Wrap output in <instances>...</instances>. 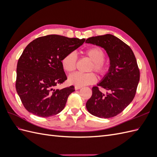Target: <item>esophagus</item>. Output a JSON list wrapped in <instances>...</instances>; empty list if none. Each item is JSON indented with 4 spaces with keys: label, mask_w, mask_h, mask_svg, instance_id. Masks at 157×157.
Instances as JSON below:
<instances>
[{
    "label": "esophagus",
    "mask_w": 157,
    "mask_h": 157,
    "mask_svg": "<svg viewBox=\"0 0 157 157\" xmlns=\"http://www.w3.org/2000/svg\"><path fill=\"white\" fill-rule=\"evenodd\" d=\"M80 88H82V87H81V86H75V89L76 90H79V89H80Z\"/></svg>",
    "instance_id": "obj_1"
}]
</instances>
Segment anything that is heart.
Here are the masks:
<instances>
[{
    "label": "heart",
    "instance_id": "obj_1",
    "mask_svg": "<svg viewBox=\"0 0 157 157\" xmlns=\"http://www.w3.org/2000/svg\"><path fill=\"white\" fill-rule=\"evenodd\" d=\"M84 54L92 61L88 71L94 70L101 76H104L107 74L109 71V66L104 61L105 58V53L101 48L97 46L90 48L84 50ZM77 61V55L74 52H70L63 57L61 60V64L65 72L70 73L75 70ZM96 80V76L93 73H75L71 75L68 78V82L70 84L81 87L94 84Z\"/></svg>",
    "mask_w": 157,
    "mask_h": 157
}]
</instances>
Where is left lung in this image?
<instances>
[{"label": "left lung", "mask_w": 157, "mask_h": 157, "mask_svg": "<svg viewBox=\"0 0 157 157\" xmlns=\"http://www.w3.org/2000/svg\"><path fill=\"white\" fill-rule=\"evenodd\" d=\"M86 42L105 49L110 60L108 73L98 84L107 92L103 94L98 86H94L86 109L99 118L115 117L129 105L136 95L140 81L136 57L129 46L113 35L90 37Z\"/></svg>", "instance_id": "8db88e82"}]
</instances>
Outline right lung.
I'll return each instance as SVG.
<instances>
[{
    "label": "right lung",
    "instance_id": "1",
    "mask_svg": "<svg viewBox=\"0 0 157 157\" xmlns=\"http://www.w3.org/2000/svg\"><path fill=\"white\" fill-rule=\"evenodd\" d=\"M84 41V39L50 35L37 38L26 46L17 61L16 88L29 113L48 117L64 109L75 87L56 88L67 80L61 60Z\"/></svg>",
    "mask_w": 157,
    "mask_h": 157
}]
</instances>
